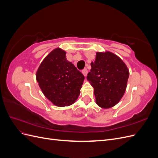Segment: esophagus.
Masks as SVG:
<instances>
[{
	"mask_svg": "<svg viewBox=\"0 0 158 158\" xmlns=\"http://www.w3.org/2000/svg\"><path fill=\"white\" fill-rule=\"evenodd\" d=\"M82 74H84V76H86L87 74H88V70L85 69H84V70L82 71Z\"/></svg>",
	"mask_w": 158,
	"mask_h": 158,
	"instance_id": "34e87169",
	"label": "esophagus"
}]
</instances>
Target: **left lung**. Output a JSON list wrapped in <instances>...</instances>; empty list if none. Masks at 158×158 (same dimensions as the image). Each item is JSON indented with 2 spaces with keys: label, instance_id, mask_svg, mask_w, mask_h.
Listing matches in <instances>:
<instances>
[{
  "label": "left lung",
  "instance_id": "left-lung-1",
  "mask_svg": "<svg viewBox=\"0 0 158 158\" xmlns=\"http://www.w3.org/2000/svg\"><path fill=\"white\" fill-rule=\"evenodd\" d=\"M87 80L94 88L95 102L109 109L117 105L125 94L129 70L126 64L110 51L97 52Z\"/></svg>",
  "mask_w": 158,
  "mask_h": 158
}]
</instances>
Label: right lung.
I'll return each instance as SVG.
<instances>
[{
    "label": "right lung",
    "instance_id": "right-lung-1",
    "mask_svg": "<svg viewBox=\"0 0 158 158\" xmlns=\"http://www.w3.org/2000/svg\"><path fill=\"white\" fill-rule=\"evenodd\" d=\"M36 80L43 94L52 104L64 107L78 99L84 76L66 60L64 50L56 48L41 62Z\"/></svg>",
    "mask_w": 158,
    "mask_h": 158
}]
</instances>
